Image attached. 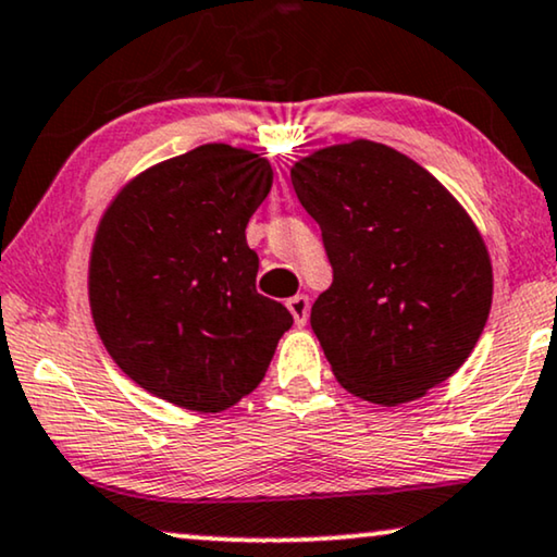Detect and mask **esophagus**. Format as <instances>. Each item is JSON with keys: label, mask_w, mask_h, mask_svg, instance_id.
<instances>
[{"label": "esophagus", "mask_w": 557, "mask_h": 557, "mask_svg": "<svg viewBox=\"0 0 557 557\" xmlns=\"http://www.w3.org/2000/svg\"><path fill=\"white\" fill-rule=\"evenodd\" d=\"M287 310L293 312V318H295L297 325H305V323H308V315H310V297L308 295L289 297Z\"/></svg>", "instance_id": "obj_1"}]
</instances>
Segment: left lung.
Here are the masks:
<instances>
[{"mask_svg": "<svg viewBox=\"0 0 557 557\" xmlns=\"http://www.w3.org/2000/svg\"><path fill=\"white\" fill-rule=\"evenodd\" d=\"M289 176L333 268L310 325L341 386L396 406L449 379L492 308L487 247L459 201L373 140L320 148Z\"/></svg>", "mask_w": 557, "mask_h": 557, "instance_id": "obj_1", "label": "left lung"}]
</instances>
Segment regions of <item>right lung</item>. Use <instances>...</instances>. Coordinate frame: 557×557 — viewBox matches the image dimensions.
I'll return each mask as SVG.
<instances>
[{
    "mask_svg": "<svg viewBox=\"0 0 557 557\" xmlns=\"http://www.w3.org/2000/svg\"><path fill=\"white\" fill-rule=\"evenodd\" d=\"M272 186L262 156L207 144L133 178L100 219L90 310L121 371L163 401L224 411L260 386L293 315L257 293L247 222Z\"/></svg>",
    "mask_w": 557,
    "mask_h": 557,
    "instance_id": "1",
    "label": "right lung"
}]
</instances>
